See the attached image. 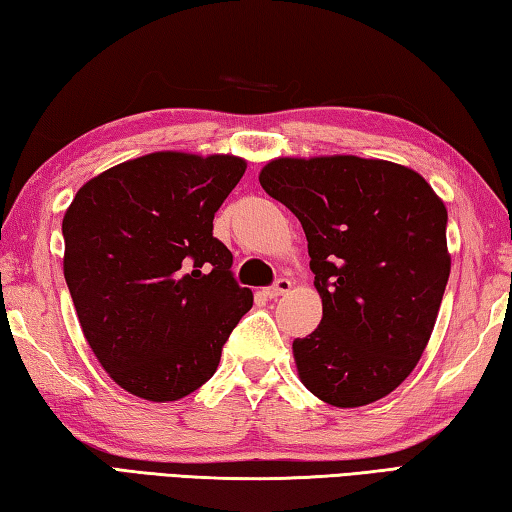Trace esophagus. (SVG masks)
I'll return each instance as SVG.
<instances>
[{"mask_svg":"<svg viewBox=\"0 0 512 512\" xmlns=\"http://www.w3.org/2000/svg\"><path fill=\"white\" fill-rule=\"evenodd\" d=\"M288 291H291V282H288L286 277H280V280H275L273 286L264 288V295L271 297V300H275V297H280V295H284Z\"/></svg>","mask_w":512,"mask_h":512,"instance_id":"obj_1","label":"esophagus"}]
</instances>
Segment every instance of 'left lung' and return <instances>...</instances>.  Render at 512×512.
<instances>
[{
	"label": "left lung",
	"mask_w": 512,
	"mask_h": 512,
	"mask_svg": "<svg viewBox=\"0 0 512 512\" xmlns=\"http://www.w3.org/2000/svg\"><path fill=\"white\" fill-rule=\"evenodd\" d=\"M259 183L300 219L322 297L320 327L293 340L304 387L336 407L394 392L450 277L443 201L410 167L358 156L275 159Z\"/></svg>",
	"instance_id": "1"
}]
</instances>
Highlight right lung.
<instances>
[{"label":"right lung","instance_id":"right-lung-1","mask_svg":"<svg viewBox=\"0 0 512 512\" xmlns=\"http://www.w3.org/2000/svg\"><path fill=\"white\" fill-rule=\"evenodd\" d=\"M246 172L237 156L156 152L82 185L62 221L64 280L107 374L145 401L208 383L250 306L212 219Z\"/></svg>","mask_w":512,"mask_h":512}]
</instances>
